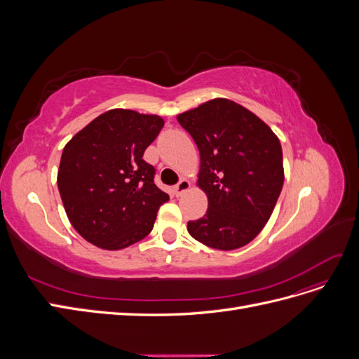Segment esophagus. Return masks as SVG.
<instances>
[{
    "label": "esophagus",
    "mask_w": 359,
    "mask_h": 359,
    "mask_svg": "<svg viewBox=\"0 0 359 359\" xmlns=\"http://www.w3.org/2000/svg\"><path fill=\"white\" fill-rule=\"evenodd\" d=\"M187 190H190V181L189 180H181L175 187H173V191H175L177 196H182L184 193H186Z\"/></svg>",
    "instance_id": "obj_1"
}]
</instances>
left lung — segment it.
<instances>
[{
	"label": "left lung",
	"mask_w": 359,
	"mask_h": 359,
	"mask_svg": "<svg viewBox=\"0 0 359 359\" xmlns=\"http://www.w3.org/2000/svg\"><path fill=\"white\" fill-rule=\"evenodd\" d=\"M201 154L198 186L208 198L189 233L217 250L248 244L264 229L285 181L278 137L262 119L227 99H214L177 116Z\"/></svg>",
	"instance_id": "1"
}]
</instances>
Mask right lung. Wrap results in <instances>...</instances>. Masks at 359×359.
I'll list each match as a JSON object with an SVG mask.
<instances>
[{
    "mask_svg": "<svg viewBox=\"0 0 359 359\" xmlns=\"http://www.w3.org/2000/svg\"><path fill=\"white\" fill-rule=\"evenodd\" d=\"M165 126L158 115L107 111L64 147L58 190L73 227L86 241L121 250L153 231L169 196L154 184L142 157Z\"/></svg>",
    "mask_w": 359,
    "mask_h": 359,
    "instance_id": "1",
    "label": "right lung"
}]
</instances>
